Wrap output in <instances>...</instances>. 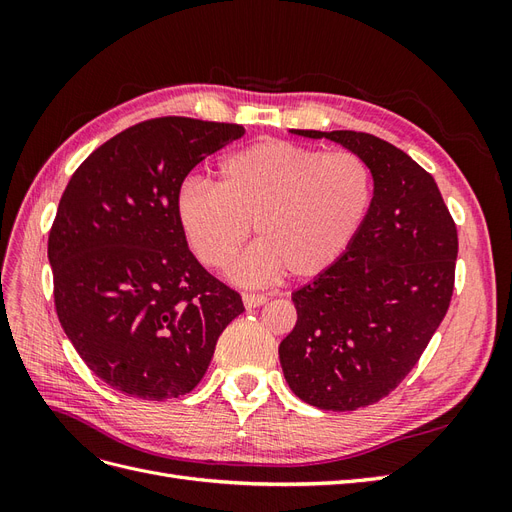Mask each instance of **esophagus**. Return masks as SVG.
<instances>
[{
    "label": "esophagus",
    "instance_id": "1",
    "mask_svg": "<svg viewBox=\"0 0 512 512\" xmlns=\"http://www.w3.org/2000/svg\"><path fill=\"white\" fill-rule=\"evenodd\" d=\"M241 299H243V305H245L247 309L260 307V305H265V303H267V297H265V294H258V292H243V294H241Z\"/></svg>",
    "mask_w": 512,
    "mask_h": 512
}]
</instances>
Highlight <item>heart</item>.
Wrapping results in <instances>:
<instances>
[{
  "instance_id": "heart-1",
  "label": "heart",
  "mask_w": 512,
  "mask_h": 512,
  "mask_svg": "<svg viewBox=\"0 0 512 512\" xmlns=\"http://www.w3.org/2000/svg\"><path fill=\"white\" fill-rule=\"evenodd\" d=\"M218 185L181 183L179 226L205 267L232 265L254 226L260 241L235 269L245 284L286 271L309 280L329 271L359 235L371 203L374 173L348 149L322 151L280 138H262L228 153Z\"/></svg>"
}]
</instances>
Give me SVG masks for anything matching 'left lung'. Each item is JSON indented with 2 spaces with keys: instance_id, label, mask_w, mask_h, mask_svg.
<instances>
[{
  "instance_id": "left-lung-1",
  "label": "left lung",
  "mask_w": 512,
  "mask_h": 512,
  "mask_svg": "<svg viewBox=\"0 0 512 512\" xmlns=\"http://www.w3.org/2000/svg\"><path fill=\"white\" fill-rule=\"evenodd\" d=\"M363 156L374 203L348 252L292 292L297 324L280 344L290 391L320 410L376 404L404 380L455 288L457 226L436 181L408 153L352 130H290Z\"/></svg>"
}]
</instances>
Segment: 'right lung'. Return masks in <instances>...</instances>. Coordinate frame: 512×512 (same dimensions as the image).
<instances>
[{"label":"right lung","mask_w":512,"mask_h":512,"mask_svg":"<svg viewBox=\"0 0 512 512\" xmlns=\"http://www.w3.org/2000/svg\"><path fill=\"white\" fill-rule=\"evenodd\" d=\"M243 134L190 117L136 123L61 194L49 235L57 318L111 389L149 401L190 393L243 312L239 292L194 258L175 211L190 170Z\"/></svg>","instance_id":"add662e5"}]
</instances>
